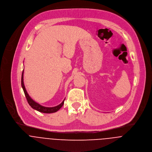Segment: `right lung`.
I'll list each match as a JSON object with an SVG mask.
<instances>
[{
    "label": "right lung",
    "mask_w": 152,
    "mask_h": 152,
    "mask_svg": "<svg viewBox=\"0 0 152 152\" xmlns=\"http://www.w3.org/2000/svg\"><path fill=\"white\" fill-rule=\"evenodd\" d=\"M23 70L22 72V77H21V85H22V88L23 89V91L24 92V94H25V97L26 98V100L29 104V105L31 107V108H32L33 109L39 111V112H41V113H46V114H49V113H56L57 112L58 110H59L61 107L64 104V99L63 100V101L60 104H59L57 106H56V107H43L42 105H41L40 104L37 103L36 102H35L30 96L29 95H28V94L27 93L26 91V89H25V87L24 86V83H23Z\"/></svg>",
    "instance_id": "1"
}]
</instances>
